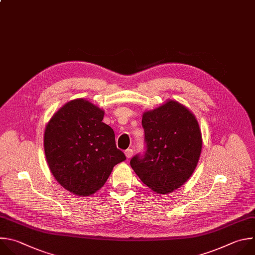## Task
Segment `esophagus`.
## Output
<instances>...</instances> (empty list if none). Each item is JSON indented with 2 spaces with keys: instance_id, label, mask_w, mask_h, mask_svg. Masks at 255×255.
<instances>
[{
  "instance_id": "1",
  "label": "esophagus",
  "mask_w": 255,
  "mask_h": 255,
  "mask_svg": "<svg viewBox=\"0 0 255 255\" xmlns=\"http://www.w3.org/2000/svg\"><path fill=\"white\" fill-rule=\"evenodd\" d=\"M125 154H126V156H127V158H128V159H130V158L132 157L133 150H132L131 148H128V149L125 151Z\"/></svg>"
}]
</instances>
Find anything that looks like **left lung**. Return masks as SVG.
<instances>
[{"label":"left lung","mask_w":255,"mask_h":255,"mask_svg":"<svg viewBox=\"0 0 255 255\" xmlns=\"http://www.w3.org/2000/svg\"><path fill=\"white\" fill-rule=\"evenodd\" d=\"M145 151L130 166L141 182L158 194L180 188L193 174L202 149L195 116L174 100L142 115Z\"/></svg>","instance_id":"1"}]
</instances>
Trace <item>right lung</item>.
Returning <instances> with one entry per match:
<instances>
[{
    "mask_svg": "<svg viewBox=\"0 0 255 255\" xmlns=\"http://www.w3.org/2000/svg\"><path fill=\"white\" fill-rule=\"evenodd\" d=\"M104 116L103 110L78 98L64 105L46 126L44 149L50 171L74 195L94 194L126 160Z\"/></svg>",
    "mask_w": 255,
    "mask_h": 255,
    "instance_id": "obj_1",
    "label": "right lung"
}]
</instances>
